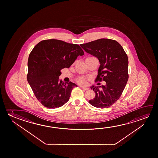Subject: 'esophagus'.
Instances as JSON below:
<instances>
[{"instance_id":"1","label":"esophagus","mask_w":158,"mask_h":158,"mask_svg":"<svg viewBox=\"0 0 158 158\" xmlns=\"http://www.w3.org/2000/svg\"><path fill=\"white\" fill-rule=\"evenodd\" d=\"M81 89H84V90H89V88H85V87H84V86H81Z\"/></svg>"}]
</instances>
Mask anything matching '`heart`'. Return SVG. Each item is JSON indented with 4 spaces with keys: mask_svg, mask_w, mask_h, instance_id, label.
<instances>
[{
    "mask_svg": "<svg viewBox=\"0 0 158 158\" xmlns=\"http://www.w3.org/2000/svg\"><path fill=\"white\" fill-rule=\"evenodd\" d=\"M88 58H94V57H88ZM77 81L78 82L79 84H82V85H85L86 84V78H84V77H78L77 79Z\"/></svg>",
    "mask_w": 158,
    "mask_h": 158,
    "instance_id": "heart-1",
    "label": "heart"
}]
</instances>
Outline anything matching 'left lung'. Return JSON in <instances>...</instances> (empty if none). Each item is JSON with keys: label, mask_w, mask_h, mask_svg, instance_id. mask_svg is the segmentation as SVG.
Listing matches in <instances>:
<instances>
[{"label": "left lung", "mask_w": 158, "mask_h": 158, "mask_svg": "<svg viewBox=\"0 0 158 158\" xmlns=\"http://www.w3.org/2000/svg\"><path fill=\"white\" fill-rule=\"evenodd\" d=\"M80 45L100 61L96 81L106 82V85L91 86L96 95L89 103L99 108L110 107L119 100L129 79L126 52L118 42L112 39H97Z\"/></svg>", "instance_id": "1"}]
</instances>
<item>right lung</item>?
Returning <instances> with one entry per match:
<instances>
[{"label": "right lung", "mask_w": 158, "mask_h": 158, "mask_svg": "<svg viewBox=\"0 0 158 158\" xmlns=\"http://www.w3.org/2000/svg\"><path fill=\"white\" fill-rule=\"evenodd\" d=\"M84 54L79 45L57 39L42 40L34 46L28 60L27 81L44 107L56 108L68 102L77 85L59 81L61 70L69 68L78 56Z\"/></svg>", "instance_id": "add662e5"}]
</instances>
